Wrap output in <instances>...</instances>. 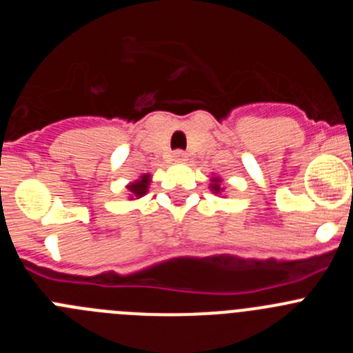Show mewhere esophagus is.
I'll use <instances>...</instances> for the list:
<instances>
[{
    "label": "esophagus",
    "mask_w": 353,
    "mask_h": 353,
    "mask_svg": "<svg viewBox=\"0 0 353 353\" xmlns=\"http://www.w3.org/2000/svg\"><path fill=\"white\" fill-rule=\"evenodd\" d=\"M171 157H173L174 162L187 161V154L185 152H182V150H176V152H173V155H171Z\"/></svg>",
    "instance_id": "34e87169"
}]
</instances>
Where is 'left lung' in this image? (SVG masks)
I'll use <instances>...</instances> for the list:
<instances>
[{
    "instance_id": "left-lung-1",
    "label": "left lung",
    "mask_w": 353,
    "mask_h": 353,
    "mask_svg": "<svg viewBox=\"0 0 353 353\" xmlns=\"http://www.w3.org/2000/svg\"><path fill=\"white\" fill-rule=\"evenodd\" d=\"M210 191L214 194H223L224 187H223V179L221 176H212L210 179Z\"/></svg>"
}]
</instances>
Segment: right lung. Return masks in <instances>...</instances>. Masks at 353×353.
Here are the masks:
<instances>
[{"label": "right lung", "instance_id": "add662e5", "mask_svg": "<svg viewBox=\"0 0 353 353\" xmlns=\"http://www.w3.org/2000/svg\"><path fill=\"white\" fill-rule=\"evenodd\" d=\"M150 182H152V174L145 173L141 174L138 180H134V182L127 183V191H129V199L134 201V199H139L148 192Z\"/></svg>", "mask_w": 353, "mask_h": 353}]
</instances>
